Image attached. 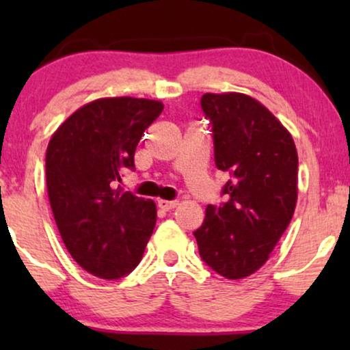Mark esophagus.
<instances>
[{"label": "esophagus", "mask_w": 350, "mask_h": 350, "mask_svg": "<svg viewBox=\"0 0 350 350\" xmlns=\"http://www.w3.org/2000/svg\"><path fill=\"white\" fill-rule=\"evenodd\" d=\"M178 200H166V199H159L158 200V207L163 208V211H172L176 206H178Z\"/></svg>", "instance_id": "esophagus-1"}]
</instances>
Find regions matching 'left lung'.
I'll list each match as a JSON object with an SVG mask.
<instances>
[{"mask_svg": "<svg viewBox=\"0 0 350 350\" xmlns=\"http://www.w3.org/2000/svg\"><path fill=\"white\" fill-rule=\"evenodd\" d=\"M215 166L232 179L227 202L207 206L194 232L200 258L227 280L258 271L284 234L298 200V152L293 136L258 100L239 92L204 94Z\"/></svg>", "mask_w": 350, "mask_h": 350, "instance_id": "1", "label": "left lung"}]
</instances>
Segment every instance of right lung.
Wrapping results in <instances>:
<instances>
[{
	"instance_id": "obj_1",
	"label": "right lung",
	"mask_w": 350,
	"mask_h": 350,
	"mask_svg": "<svg viewBox=\"0 0 350 350\" xmlns=\"http://www.w3.org/2000/svg\"><path fill=\"white\" fill-rule=\"evenodd\" d=\"M158 100L98 98L75 110L47 144L46 184L55 224L72 258L103 280L142 260L156 226V204L116 187L135 167L143 131L161 115Z\"/></svg>"
}]
</instances>
